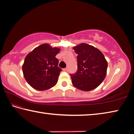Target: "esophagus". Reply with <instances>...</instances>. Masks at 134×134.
<instances>
[{"instance_id":"esophagus-1","label":"esophagus","mask_w":134,"mask_h":134,"mask_svg":"<svg viewBox=\"0 0 134 134\" xmlns=\"http://www.w3.org/2000/svg\"><path fill=\"white\" fill-rule=\"evenodd\" d=\"M63 71H65V72H67V71H68V68H66L63 69Z\"/></svg>"}]
</instances>
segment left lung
I'll return each mask as SVG.
<instances>
[{"instance_id":"8db88e82","label":"left lung","mask_w":134,"mask_h":134,"mask_svg":"<svg viewBox=\"0 0 134 134\" xmlns=\"http://www.w3.org/2000/svg\"><path fill=\"white\" fill-rule=\"evenodd\" d=\"M78 60V71L71 75L75 87L83 91L97 88L106 76L108 63L99 49L87 43L73 47Z\"/></svg>"}]
</instances>
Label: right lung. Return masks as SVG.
I'll return each instance as SVG.
<instances>
[{"mask_svg": "<svg viewBox=\"0 0 134 134\" xmlns=\"http://www.w3.org/2000/svg\"><path fill=\"white\" fill-rule=\"evenodd\" d=\"M60 50L48 43H43L26 56L22 65L23 76L35 90L45 91L57 83L62 69L58 66L59 61L56 55Z\"/></svg>", "mask_w": 134, "mask_h": 134, "instance_id": "right-lung-1", "label": "right lung"}]
</instances>
